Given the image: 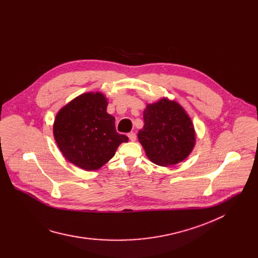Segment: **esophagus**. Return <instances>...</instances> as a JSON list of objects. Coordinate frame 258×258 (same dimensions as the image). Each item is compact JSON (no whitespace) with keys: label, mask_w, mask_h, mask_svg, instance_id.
Wrapping results in <instances>:
<instances>
[{"label":"esophagus","mask_w":258,"mask_h":258,"mask_svg":"<svg viewBox=\"0 0 258 258\" xmlns=\"http://www.w3.org/2000/svg\"><path fill=\"white\" fill-rule=\"evenodd\" d=\"M127 137H128V139H130L131 142H135L136 139H137V136H136L135 133H130V134L127 135Z\"/></svg>","instance_id":"34e87169"}]
</instances>
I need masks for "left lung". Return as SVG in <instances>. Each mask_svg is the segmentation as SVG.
<instances>
[{
  "label": "left lung",
  "instance_id": "1",
  "mask_svg": "<svg viewBox=\"0 0 258 258\" xmlns=\"http://www.w3.org/2000/svg\"><path fill=\"white\" fill-rule=\"evenodd\" d=\"M143 117L144 126L139 131L138 139L150 161L170 166L191 154L196 145V132L181 105L163 97L147 104Z\"/></svg>",
  "mask_w": 258,
  "mask_h": 258
}]
</instances>
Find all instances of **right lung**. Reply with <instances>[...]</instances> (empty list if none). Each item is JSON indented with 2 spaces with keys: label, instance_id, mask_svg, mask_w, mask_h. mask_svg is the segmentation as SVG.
I'll list each match as a JSON object with an SVG mask.
<instances>
[{
  "label": "right lung",
  "instance_id": "1",
  "mask_svg": "<svg viewBox=\"0 0 258 258\" xmlns=\"http://www.w3.org/2000/svg\"><path fill=\"white\" fill-rule=\"evenodd\" d=\"M108 99L88 92L64 105L56 114L53 135L63 156L85 170H97L111 159L128 138L115 130V118L107 113Z\"/></svg>",
  "mask_w": 258,
  "mask_h": 258
}]
</instances>
